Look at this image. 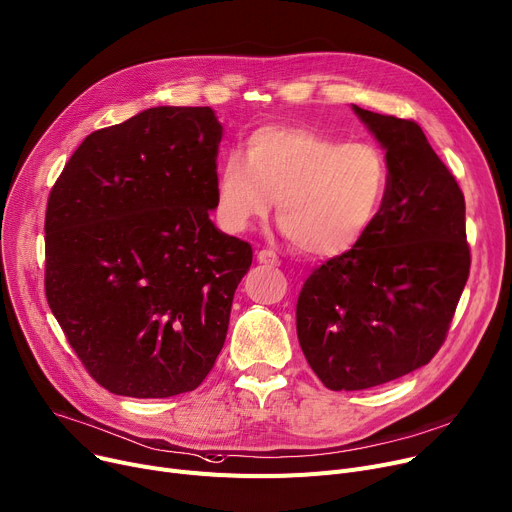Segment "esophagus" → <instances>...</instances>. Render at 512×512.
<instances>
[{"instance_id": "obj_1", "label": "esophagus", "mask_w": 512, "mask_h": 512, "mask_svg": "<svg viewBox=\"0 0 512 512\" xmlns=\"http://www.w3.org/2000/svg\"><path fill=\"white\" fill-rule=\"evenodd\" d=\"M257 261H259L261 265H267V267H276V265H280V257H278L274 251H269V249L259 251V253H257Z\"/></svg>"}]
</instances>
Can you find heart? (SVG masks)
<instances>
[{
  "mask_svg": "<svg viewBox=\"0 0 512 512\" xmlns=\"http://www.w3.org/2000/svg\"><path fill=\"white\" fill-rule=\"evenodd\" d=\"M389 187L383 152L342 144L311 127L265 125L230 150L218 168V216L230 232L263 220L278 203V222L296 249L333 257L354 249L377 220Z\"/></svg>",
  "mask_w": 512,
  "mask_h": 512,
  "instance_id": "heart-1",
  "label": "heart"
}]
</instances>
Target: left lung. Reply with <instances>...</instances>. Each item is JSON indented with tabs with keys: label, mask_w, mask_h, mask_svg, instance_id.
Masks as SVG:
<instances>
[{
	"label": "left lung",
	"mask_w": 512,
	"mask_h": 512,
	"mask_svg": "<svg viewBox=\"0 0 512 512\" xmlns=\"http://www.w3.org/2000/svg\"><path fill=\"white\" fill-rule=\"evenodd\" d=\"M385 150L389 187L362 241L306 278L302 354L331 391H362L428 364L469 278L465 197L422 127L352 107Z\"/></svg>",
	"instance_id": "1"
}]
</instances>
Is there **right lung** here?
Masks as SVG:
<instances>
[{
  "instance_id": "add662e5",
  "label": "right lung",
  "mask_w": 512,
  "mask_h": 512,
  "mask_svg": "<svg viewBox=\"0 0 512 512\" xmlns=\"http://www.w3.org/2000/svg\"><path fill=\"white\" fill-rule=\"evenodd\" d=\"M210 107H154L90 133L45 216V294L90 377L115 395L197 389L224 346L253 249L220 232Z\"/></svg>"
}]
</instances>
